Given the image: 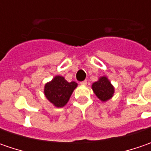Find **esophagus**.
I'll return each instance as SVG.
<instances>
[{"mask_svg":"<svg viewBox=\"0 0 151 151\" xmlns=\"http://www.w3.org/2000/svg\"><path fill=\"white\" fill-rule=\"evenodd\" d=\"M86 84H87V81H83L81 82V85H82V86H86Z\"/></svg>","mask_w":151,"mask_h":151,"instance_id":"obj_1","label":"esophagus"}]
</instances>
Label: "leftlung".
Here are the masks:
<instances>
[{"label":"left lung","instance_id":"left-lung-1","mask_svg":"<svg viewBox=\"0 0 151 151\" xmlns=\"http://www.w3.org/2000/svg\"><path fill=\"white\" fill-rule=\"evenodd\" d=\"M91 89L97 98L103 102L110 100L115 92L114 86L106 76L99 77L96 81L92 83Z\"/></svg>","mask_w":151,"mask_h":151}]
</instances>
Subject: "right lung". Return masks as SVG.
<instances>
[{"mask_svg":"<svg viewBox=\"0 0 151 151\" xmlns=\"http://www.w3.org/2000/svg\"><path fill=\"white\" fill-rule=\"evenodd\" d=\"M77 86L78 84L75 81L68 82L64 76H55L44 85V96L55 107H63L69 101Z\"/></svg>","mask_w":151,"mask_h":151,"instance_id":"right-lung-1","label":"right lung"}]
</instances>
